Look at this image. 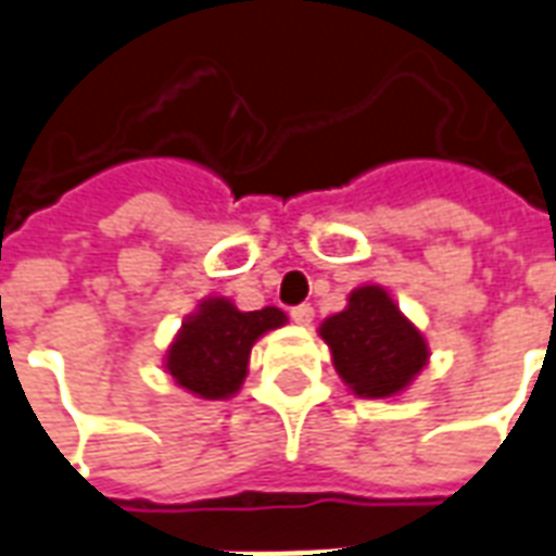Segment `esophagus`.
<instances>
[{
  "instance_id": "esophagus-1",
  "label": "esophagus",
  "mask_w": 556,
  "mask_h": 556,
  "mask_svg": "<svg viewBox=\"0 0 556 556\" xmlns=\"http://www.w3.org/2000/svg\"><path fill=\"white\" fill-rule=\"evenodd\" d=\"M290 316H293L295 325L307 328V325L313 323V307H311V304H299V307H293V311H290Z\"/></svg>"
}]
</instances>
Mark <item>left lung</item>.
Wrapping results in <instances>:
<instances>
[{
    "label": "left lung",
    "instance_id": "1",
    "mask_svg": "<svg viewBox=\"0 0 556 556\" xmlns=\"http://www.w3.org/2000/svg\"><path fill=\"white\" fill-rule=\"evenodd\" d=\"M342 383L357 399H395L431 361L428 337L381 283L354 287L345 307L319 325Z\"/></svg>",
    "mask_w": 556,
    "mask_h": 556
}]
</instances>
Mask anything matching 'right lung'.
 Here are the masks:
<instances>
[{
  "label": "right lung",
  "mask_w": 556,
  "mask_h": 556,
  "mask_svg": "<svg viewBox=\"0 0 556 556\" xmlns=\"http://www.w3.org/2000/svg\"><path fill=\"white\" fill-rule=\"evenodd\" d=\"M281 325V307L240 311L225 295H204L166 345V378L204 402L233 399L249 375L252 345Z\"/></svg>",
  "instance_id": "1"
}]
</instances>
